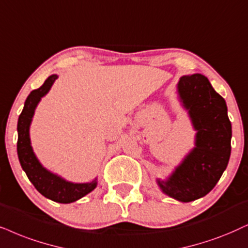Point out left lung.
<instances>
[{"label": "left lung", "instance_id": "obj_1", "mask_svg": "<svg viewBox=\"0 0 248 248\" xmlns=\"http://www.w3.org/2000/svg\"><path fill=\"white\" fill-rule=\"evenodd\" d=\"M178 93L196 128V147L167 181H158L162 191L183 202L206 196L227 168L231 153V122L224 98L205 75L182 77Z\"/></svg>", "mask_w": 248, "mask_h": 248}]
</instances>
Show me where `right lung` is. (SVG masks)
I'll return each mask as SVG.
<instances>
[{
    "instance_id": "add662e5",
    "label": "right lung",
    "mask_w": 248,
    "mask_h": 248,
    "mask_svg": "<svg viewBox=\"0 0 248 248\" xmlns=\"http://www.w3.org/2000/svg\"><path fill=\"white\" fill-rule=\"evenodd\" d=\"M57 78V75H50L45 81V83L37 89L33 90L25 101L23 112L18 119L17 152L21 167L26 173L28 180L35 186V189L46 198L57 202L68 203L82 198L83 196L95 189L97 186L96 180L90 183L74 184L62 180L57 175L50 173L41 166L34 155L32 146H31L30 133H28L37 103L40 102L41 97H43L49 92Z\"/></svg>"
}]
</instances>
